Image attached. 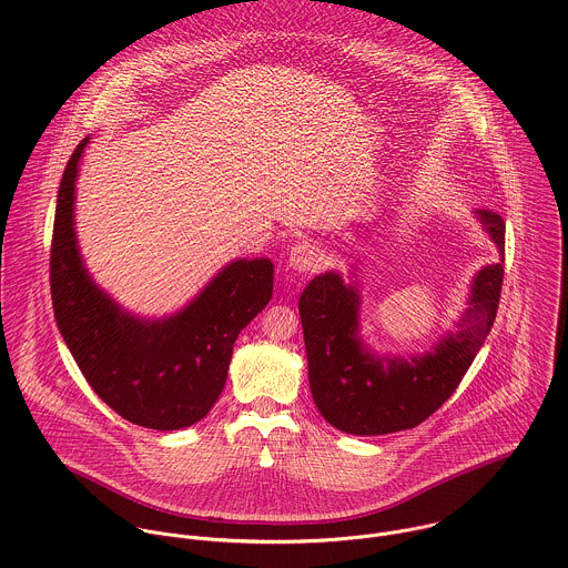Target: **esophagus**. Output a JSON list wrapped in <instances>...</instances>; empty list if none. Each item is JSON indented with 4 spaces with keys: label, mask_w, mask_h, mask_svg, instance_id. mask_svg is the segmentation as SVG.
Listing matches in <instances>:
<instances>
[{
    "label": "esophagus",
    "mask_w": 568,
    "mask_h": 568,
    "mask_svg": "<svg viewBox=\"0 0 568 568\" xmlns=\"http://www.w3.org/2000/svg\"><path fill=\"white\" fill-rule=\"evenodd\" d=\"M321 263V256L314 245L310 243H296L287 254V267L296 272H312Z\"/></svg>",
    "instance_id": "obj_1"
}]
</instances>
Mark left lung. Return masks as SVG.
<instances>
[{"instance_id":"1","label":"left lung","mask_w":568,"mask_h":568,"mask_svg":"<svg viewBox=\"0 0 568 568\" xmlns=\"http://www.w3.org/2000/svg\"><path fill=\"white\" fill-rule=\"evenodd\" d=\"M476 216L498 250L469 285L456 329L429 352L381 354L361 334L363 292L356 272L329 270L312 278L298 301L312 398L321 416L352 436H383L427 420L456 392L489 336L505 276V221L489 210Z\"/></svg>"}]
</instances>
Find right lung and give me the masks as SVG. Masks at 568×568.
Returning a JSON list of instances; mask_svg holds the SVG:
<instances>
[{
	"instance_id": "right-lung-1",
	"label": "right lung",
	"mask_w": 568,
	"mask_h": 568,
	"mask_svg": "<svg viewBox=\"0 0 568 568\" xmlns=\"http://www.w3.org/2000/svg\"><path fill=\"white\" fill-rule=\"evenodd\" d=\"M85 136L57 192L50 292L59 334L94 394L132 425L176 432L196 425L219 400L234 341L274 290L270 258H234L183 307L165 316L125 310L90 274L74 221Z\"/></svg>"
}]
</instances>
